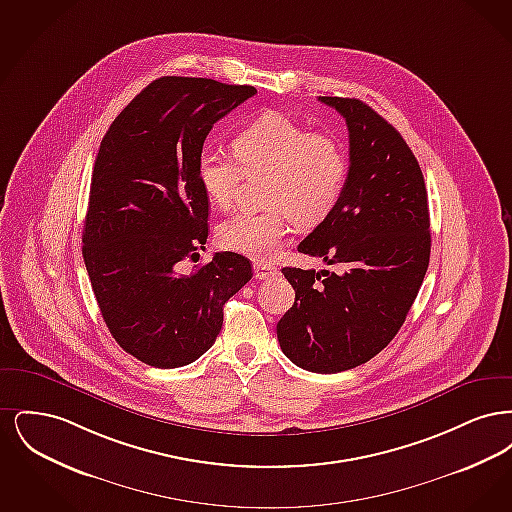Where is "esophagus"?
I'll list each match as a JSON object with an SVG mask.
<instances>
[{"instance_id":"1","label":"esophagus","mask_w":512,"mask_h":512,"mask_svg":"<svg viewBox=\"0 0 512 512\" xmlns=\"http://www.w3.org/2000/svg\"><path fill=\"white\" fill-rule=\"evenodd\" d=\"M253 268H255V278L257 280H268V278L278 274V268L267 265V263H257Z\"/></svg>"}]
</instances>
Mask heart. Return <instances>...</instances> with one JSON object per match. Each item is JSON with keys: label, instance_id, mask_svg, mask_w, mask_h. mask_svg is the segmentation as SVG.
I'll list each match as a JSON object with an SVG mask.
<instances>
[{"label": "heart", "instance_id": "b5f03b06", "mask_svg": "<svg viewBox=\"0 0 512 512\" xmlns=\"http://www.w3.org/2000/svg\"><path fill=\"white\" fill-rule=\"evenodd\" d=\"M234 153L203 149L197 178L219 209H228L245 174L267 172L263 211H242L220 222L219 244L245 257L272 259L288 234L290 219L315 228L340 203L349 176V157L340 140L284 113H265L234 138Z\"/></svg>", "mask_w": 512, "mask_h": 512}]
</instances>
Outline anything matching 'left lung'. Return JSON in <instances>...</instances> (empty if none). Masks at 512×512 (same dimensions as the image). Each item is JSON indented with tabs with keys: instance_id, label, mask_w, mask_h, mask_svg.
I'll use <instances>...</instances> for the list:
<instances>
[{
	"instance_id": "1",
	"label": "left lung",
	"mask_w": 512,
	"mask_h": 512,
	"mask_svg": "<svg viewBox=\"0 0 512 512\" xmlns=\"http://www.w3.org/2000/svg\"><path fill=\"white\" fill-rule=\"evenodd\" d=\"M349 130V176L334 213L297 245L330 270L282 268L295 290L276 334L301 368L336 374L390 343L430 263L428 192L403 136L361 99L318 98Z\"/></svg>"
}]
</instances>
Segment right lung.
Here are the masks:
<instances>
[{"instance_id":"obj_1","label":"right lung","mask_w":512,"mask_h":512,"mask_svg":"<svg viewBox=\"0 0 512 512\" xmlns=\"http://www.w3.org/2000/svg\"><path fill=\"white\" fill-rule=\"evenodd\" d=\"M253 86L211 78L153 80L109 126L92 172L82 255L101 317L126 353L155 368L199 359L219 336L224 303L251 280L232 251L182 272L205 249L209 197L197 157L213 124Z\"/></svg>"}]
</instances>
